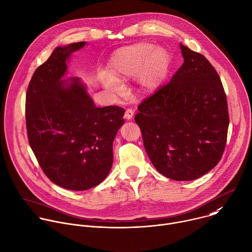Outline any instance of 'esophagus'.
<instances>
[{
  "instance_id": "obj_1",
  "label": "esophagus",
  "mask_w": 252,
  "mask_h": 252,
  "mask_svg": "<svg viewBox=\"0 0 252 252\" xmlns=\"http://www.w3.org/2000/svg\"><path fill=\"white\" fill-rule=\"evenodd\" d=\"M132 117H133V111L131 110V109H127V110H126V113H125V118L126 119V120H131L132 119Z\"/></svg>"
}]
</instances>
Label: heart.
I'll return each instance as SVG.
<instances>
[{"mask_svg":"<svg viewBox=\"0 0 252 252\" xmlns=\"http://www.w3.org/2000/svg\"><path fill=\"white\" fill-rule=\"evenodd\" d=\"M170 66V55L166 49L152 43L140 42L119 49L109 63L110 72L103 73L101 81L112 93L122 90L120 81L136 76L142 93L153 92L165 79Z\"/></svg>","mask_w":252,"mask_h":252,"instance_id":"1","label":"heart"}]
</instances>
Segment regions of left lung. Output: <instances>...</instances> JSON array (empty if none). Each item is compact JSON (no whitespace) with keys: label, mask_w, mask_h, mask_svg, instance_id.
Returning a JSON list of instances; mask_svg holds the SVG:
<instances>
[{"label":"left lung","mask_w":252,"mask_h":252,"mask_svg":"<svg viewBox=\"0 0 252 252\" xmlns=\"http://www.w3.org/2000/svg\"><path fill=\"white\" fill-rule=\"evenodd\" d=\"M180 48L184 63L138 106L134 120L155 169L169 179L191 181L220 160L229 118L216 69L201 53L182 43Z\"/></svg>","instance_id":"1"}]
</instances>
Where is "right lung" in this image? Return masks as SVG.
Listing matches in <instances>:
<instances>
[{"label":"right lung","instance_id":"obj_1","mask_svg":"<svg viewBox=\"0 0 252 252\" xmlns=\"http://www.w3.org/2000/svg\"><path fill=\"white\" fill-rule=\"evenodd\" d=\"M85 41L58 46L33 73L26 98L30 145L54 184L73 191L91 189L108 176L113 142L125 110L97 108L80 78L65 79L70 55Z\"/></svg>","mask_w":252,"mask_h":252}]
</instances>
